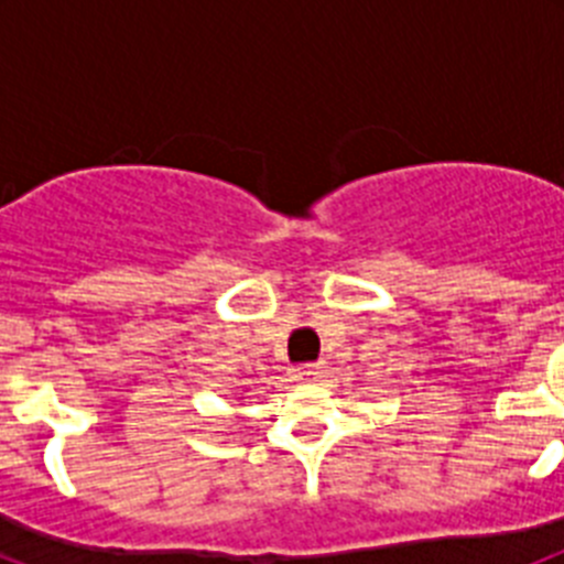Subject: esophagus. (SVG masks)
Wrapping results in <instances>:
<instances>
[{"label":"esophagus","instance_id":"obj_1","mask_svg":"<svg viewBox=\"0 0 564 564\" xmlns=\"http://www.w3.org/2000/svg\"><path fill=\"white\" fill-rule=\"evenodd\" d=\"M318 372H322V367H318V364H302V367H296V370H293V376H296L299 381H311V378H318Z\"/></svg>","mask_w":564,"mask_h":564}]
</instances>
